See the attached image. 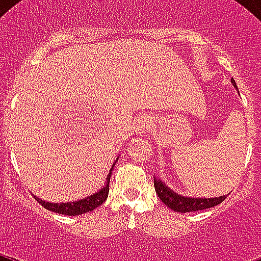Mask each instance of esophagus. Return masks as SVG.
Masks as SVG:
<instances>
[{
	"label": "esophagus",
	"instance_id": "1",
	"mask_svg": "<svg viewBox=\"0 0 261 261\" xmlns=\"http://www.w3.org/2000/svg\"><path fill=\"white\" fill-rule=\"evenodd\" d=\"M151 128V120L147 116H141L137 120V131L138 133H147Z\"/></svg>",
	"mask_w": 261,
	"mask_h": 261
}]
</instances>
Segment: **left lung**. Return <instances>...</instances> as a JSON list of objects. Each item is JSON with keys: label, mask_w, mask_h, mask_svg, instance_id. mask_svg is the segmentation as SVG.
<instances>
[{"label": "left lung", "mask_w": 261, "mask_h": 261, "mask_svg": "<svg viewBox=\"0 0 261 261\" xmlns=\"http://www.w3.org/2000/svg\"><path fill=\"white\" fill-rule=\"evenodd\" d=\"M231 84L237 88L236 81L233 79H231ZM154 188L157 195H159V198L161 199V202L173 211H177V213H191V211L210 208V207H214L219 204V203H222L226 199V195L218 196V198H187V196H182V195L173 192L171 188H168L165 182H163L160 178L155 177Z\"/></svg>", "instance_id": "1"}]
</instances>
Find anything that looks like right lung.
Instances as JSON below:
<instances>
[{
  "mask_svg": "<svg viewBox=\"0 0 261 261\" xmlns=\"http://www.w3.org/2000/svg\"><path fill=\"white\" fill-rule=\"evenodd\" d=\"M115 167V163L112 164L110 172L107 174L106 184L102 187L101 190H98L97 192H94L93 195H90L88 198H84L81 200H74V202H67V203H50L46 202V200H42L40 198L35 199L38 200L40 204H42L44 208L50 211H54V213H58V214L63 215H71V217H75V215L87 214L89 211L97 208L100 204L107 200V196H108V192H110V178L111 174H112V169Z\"/></svg>",
  "mask_w": 261,
  "mask_h": 261,
  "instance_id": "obj_1",
  "label": "right lung"
}]
</instances>
